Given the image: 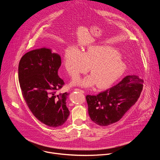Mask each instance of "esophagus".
Instances as JSON below:
<instances>
[{"instance_id": "34e87169", "label": "esophagus", "mask_w": 160, "mask_h": 160, "mask_svg": "<svg viewBox=\"0 0 160 160\" xmlns=\"http://www.w3.org/2000/svg\"><path fill=\"white\" fill-rule=\"evenodd\" d=\"M75 90L79 91V92H82V93H83V94H84V92H85L84 90H82V89H79V88H75Z\"/></svg>"}]
</instances>
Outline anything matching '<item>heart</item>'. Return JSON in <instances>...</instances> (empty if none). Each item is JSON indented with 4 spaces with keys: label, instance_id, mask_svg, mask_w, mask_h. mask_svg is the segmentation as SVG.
<instances>
[{
    "label": "heart",
    "instance_id": "obj_1",
    "mask_svg": "<svg viewBox=\"0 0 160 160\" xmlns=\"http://www.w3.org/2000/svg\"><path fill=\"white\" fill-rule=\"evenodd\" d=\"M63 64L68 74L73 79L87 72L90 67L91 75L75 80L74 83L86 87L97 84L99 88L111 86L127 69L119 52L106 45H91L83 52L70 46L65 50Z\"/></svg>",
    "mask_w": 160,
    "mask_h": 160
}]
</instances>
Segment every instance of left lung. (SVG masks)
Returning a JSON list of instances; mask_svg holds the SVG:
<instances>
[{
  "label": "left lung",
  "mask_w": 160,
  "mask_h": 160,
  "mask_svg": "<svg viewBox=\"0 0 160 160\" xmlns=\"http://www.w3.org/2000/svg\"><path fill=\"white\" fill-rule=\"evenodd\" d=\"M143 83L138 76L128 75L97 96H86L90 119L100 126L119 121L140 97Z\"/></svg>",
  "instance_id": "left-lung-1"
}]
</instances>
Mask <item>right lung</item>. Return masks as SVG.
<instances>
[{
    "mask_svg": "<svg viewBox=\"0 0 160 160\" xmlns=\"http://www.w3.org/2000/svg\"><path fill=\"white\" fill-rule=\"evenodd\" d=\"M61 65L59 54L42 48L26 53L18 66L19 85L28 107L36 118L51 127L61 126L70 115L66 102L68 93H57L64 85L58 73Z\"/></svg>",
    "mask_w": 160,
    "mask_h": 160,
    "instance_id": "right-lung-1",
    "label": "right lung"
}]
</instances>
